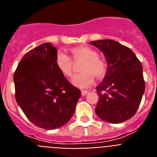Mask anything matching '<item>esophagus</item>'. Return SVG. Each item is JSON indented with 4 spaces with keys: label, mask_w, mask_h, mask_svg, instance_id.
<instances>
[{
    "label": "esophagus",
    "mask_w": 157,
    "mask_h": 157,
    "mask_svg": "<svg viewBox=\"0 0 157 157\" xmlns=\"http://www.w3.org/2000/svg\"><path fill=\"white\" fill-rule=\"evenodd\" d=\"M88 91L87 90H82V96H86L87 94H88Z\"/></svg>",
    "instance_id": "34e87169"
}]
</instances>
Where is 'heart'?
<instances>
[{
	"mask_svg": "<svg viewBox=\"0 0 157 157\" xmlns=\"http://www.w3.org/2000/svg\"><path fill=\"white\" fill-rule=\"evenodd\" d=\"M75 60H83L81 65L82 72L72 78L71 83L78 88H87L94 82V76L103 77L106 72V63L98 56L97 51L89 46H78L71 48ZM58 70L67 77L72 75V59L63 51H58L55 59Z\"/></svg>",
	"mask_w": 157,
	"mask_h": 157,
	"instance_id": "b5f03b06",
	"label": "heart"
}]
</instances>
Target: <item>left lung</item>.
<instances>
[{
	"label": "left lung",
	"mask_w": 157,
	"mask_h": 157,
	"mask_svg": "<svg viewBox=\"0 0 157 157\" xmlns=\"http://www.w3.org/2000/svg\"><path fill=\"white\" fill-rule=\"evenodd\" d=\"M103 52L107 73L96 87L99 96L96 114L102 120L120 123L136 113L145 92L142 65L130 48L110 39L90 42Z\"/></svg>",
	"instance_id": "left-lung-1"
}]
</instances>
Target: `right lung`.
Listing matches in <instances>:
<instances>
[{
  "label": "right lung",
  "mask_w": 157,
  "mask_h": 157,
  "mask_svg": "<svg viewBox=\"0 0 157 157\" xmlns=\"http://www.w3.org/2000/svg\"><path fill=\"white\" fill-rule=\"evenodd\" d=\"M56 48L44 43L25 54L14 74L16 100L28 120L46 130L65 125L81 97L56 66Z\"/></svg>",
  "instance_id": "right-lung-1"
}]
</instances>
